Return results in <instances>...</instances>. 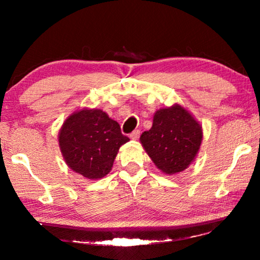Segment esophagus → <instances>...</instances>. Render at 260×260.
<instances>
[{
	"label": "esophagus",
	"instance_id": "34e87169",
	"mask_svg": "<svg viewBox=\"0 0 260 260\" xmlns=\"http://www.w3.org/2000/svg\"><path fill=\"white\" fill-rule=\"evenodd\" d=\"M129 138L132 140H138L140 138V131L139 129H135V131L132 132L131 135H129Z\"/></svg>",
	"mask_w": 260,
	"mask_h": 260
}]
</instances>
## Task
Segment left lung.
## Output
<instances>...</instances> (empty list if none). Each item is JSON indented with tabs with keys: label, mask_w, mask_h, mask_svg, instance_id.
Here are the masks:
<instances>
[{
	"label": "left lung",
	"mask_w": 260,
	"mask_h": 260,
	"mask_svg": "<svg viewBox=\"0 0 260 260\" xmlns=\"http://www.w3.org/2000/svg\"><path fill=\"white\" fill-rule=\"evenodd\" d=\"M203 131L200 122L180 104L157 110L152 127L140 141L144 150L165 174L182 172L195 159Z\"/></svg>",
	"instance_id": "left-lung-1"
}]
</instances>
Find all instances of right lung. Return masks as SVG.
I'll list each match as a JSON object with an SVG mask.
<instances>
[{"label":"right lung","mask_w":260,"mask_h":260,"mask_svg":"<svg viewBox=\"0 0 260 260\" xmlns=\"http://www.w3.org/2000/svg\"><path fill=\"white\" fill-rule=\"evenodd\" d=\"M129 139L120 126L100 109L73 112L59 129L60 152L70 169L90 180L105 177L119 148Z\"/></svg>","instance_id":"obj_1"}]
</instances>
